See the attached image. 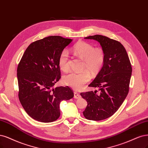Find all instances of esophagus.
Returning <instances> with one entry per match:
<instances>
[{
	"label": "esophagus",
	"instance_id": "obj_1",
	"mask_svg": "<svg viewBox=\"0 0 148 148\" xmlns=\"http://www.w3.org/2000/svg\"><path fill=\"white\" fill-rule=\"evenodd\" d=\"M74 98L76 99H79L81 98V95L78 92H74Z\"/></svg>",
	"mask_w": 148,
	"mask_h": 148
}]
</instances>
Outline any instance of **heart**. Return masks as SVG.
Instances as JSON below:
<instances>
[{
    "instance_id": "1",
    "label": "heart",
    "mask_w": 148,
    "mask_h": 148,
    "mask_svg": "<svg viewBox=\"0 0 148 148\" xmlns=\"http://www.w3.org/2000/svg\"><path fill=\"white\" fill-rule=\"evenodd\" d=\"M72 52L84 60V68L90 72L95 73L102 67L105 61V53L102 48H94L93 45L85 42L76 43L72 48ZM58 63L60 69L63 71L69 69V54L67 51L60 53ZM90 75L88 71L75 72L72 71L65 75L64 83L75 89H79L90 80Z\"/></svg>"
}]
</instances>
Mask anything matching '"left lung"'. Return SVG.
<instances>
[{"label": "left lung", "mask_w": 148, "mask_h": 148, "mask_svg": "<svg viewBox=\"0 0 148 148\" xmlns=\"http://www.w3.org/2000/svg\"><path fill=\"white\" fill-rule=\"evenodd\" d=\"M100 43L105 53L102 68L89 86L98 90L81 92L88 105L85 118L101 121L110 118L119 108L129 93L132 65L124 46L119 42L101 35L85 37Z\"/></svg>", "instance_id": "left-lung-1"}]
</instances>
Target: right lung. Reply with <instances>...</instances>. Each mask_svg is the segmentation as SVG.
<instances>
[{
    "instance_id": "1",
    "label": "right lung",
    "mask_w": 148,
    "mask_h": 148,
    "mask_svg": "<svg viewBox=\"0 0 148 148\" xmlns=\"http://www.w3.org/2000/svg\"><path fill=\"white\" fill-rule=\"evenodd\" d=\"M72 41L60 36L37 40L25 49L18 65V97L25 112L35 120H57L60 103L73 97V90L67 86L53 88L61 78L59 55Z\"/></svg>"
}]
</instances>
